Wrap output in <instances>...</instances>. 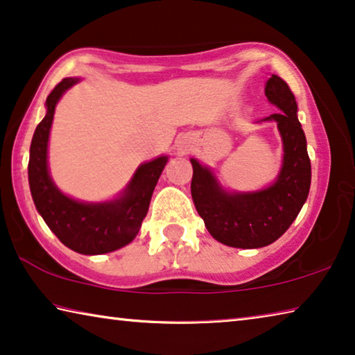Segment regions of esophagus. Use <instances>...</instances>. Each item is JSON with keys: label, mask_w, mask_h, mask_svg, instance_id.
I'll return each instance as SVG.
<instances>
[{"label": "esophagus", "mask_w": 355, "mask_h": 355, "mask_svg": "<svg viewBox=\"0 0 355 355\" xmlns=\"http://www.w3.org/2000/svg\"><path fill=\"white\" fill-rule=\"evenodd\" d=\"M186 150H188V148H186V147H183V148H182V152L184 153V152H186Z\"/></svg>", "instance_id": "obj_1"}]
</instances>
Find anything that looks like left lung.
Masks as SVG:
<instances>
[{
	"mask_svg": "<svg viewBox=\"0 0 355 355\" xmlns=\"http://www.w3.org/2000/svg\"><path fill=\"white\" fill-rule=\"evenodd\" d=\"M264 94L280 110L264 119L277 122L284 141L277 182L252 194H228L209 169L191 159V194L197 213L211 236L230 248L257 249L274 243L297 218L310 191L311 166L294 94L277 75L269 78Z\"/></svg>",
	"mask_w": 355,
	"mask_h": 355,
	"instance_id": "left-lung-1",
	"label": "left lung"
}]
</instances>
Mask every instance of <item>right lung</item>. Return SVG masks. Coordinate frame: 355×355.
Returning <instances> with one entry per match:
<instances>
[{
  "mask_svg": "<svg viewBox=\"0 0 355 355\" xmlns=\"http://www.w3.org/2000/svg\"><path fill=\"white\" fill-rule=\"evenodd\" d=\"M75 83L78 78H64L46 97V116L35 128L29 150V188L35 208L59 241L78 254L98 255L133 241L148 211L150 199L167 156L142 164L117 200L81 203L64 196L48 173L46 146L58 100Z\"/></svg>",
  "mask_w": 355,
  "mask_h": 355,
  "instance_id": "right-lung-1",
  "label": "right lung"
}]
</instances>
